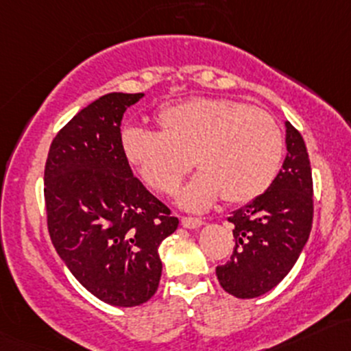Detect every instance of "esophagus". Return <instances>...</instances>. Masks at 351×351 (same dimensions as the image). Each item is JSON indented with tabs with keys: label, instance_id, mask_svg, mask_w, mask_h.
I'll return each mask as SVG.
<instances>
[{
	"label": "esophagus",
	"instance_id": "1",
	"mask_svg": "<svg viewBox=\"0 0 351 351\" xmlns=\"http://www.w3.org/2000/svg\"><path fill=\"white\" fill-rule=\"evenodd\" d=\"M182 225L184 228H199L203 225V219L196 217H182Z\"/></svg>",
	"mask_w": 351,
	"mask_h": 351
}]
</instances>
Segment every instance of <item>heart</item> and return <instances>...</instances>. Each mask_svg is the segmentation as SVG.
<instances>
[{
	"label": "heart",
	"mask_w": 351,
	"mask_h": 351,
	"mask_svg": "<svg viewBox=\"0 0 351 351\" xmlns=\"http://www.w3.org/2000/svg\"><path fill=\"white\" fill-rule=\"evenodd\" d=\"M155 119L158 132H123V156L163 195L180 190L195 161L198 175L180 198L186 208L202 210L219 196L230 203L252 202L278 175L283 134L267 111L232 98H190L161 108Z\"/></svg>",
	"instance_id": "heart-1"
}]
</instances>
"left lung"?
<instances>
[{"label":"left lung","mask_w":351,"mask_h":351,"mask_svg":"<svg viewBox=\"0 0 351 351\" xmlns=\"http://www.w3.org/2000/svg\"><path fill=\"white\" fill-rule=\"evenodd\" d=\"M287 125V158L275 182L252 203L233 211L234 246L217 267L223 290L237 298H256L288 275L308 241L313 223V180L305 141Z\"/></svg>","instance_id":"left-lung-1"}]
</instances>
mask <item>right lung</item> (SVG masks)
Instances as JSON below:
<instances>
[{
  "label": "right lung",
  "instance_id": "add662e5",
  "mask_svg": "<svg viewBox=\"0 0 351 351\" xmlns=\"http://www.w3.org/2000/svg\"><path fill=\"white\" fill-rule=\"evenodd\" d=\"M143 93H108L53 138L45 165L49 238L69 271L101 302L138 306L156 293L158 248L178 218L133 176L121 119Z\"/></svg>",
  "mask_w": 351,
  "mask_h": 351
}]
</instances>
